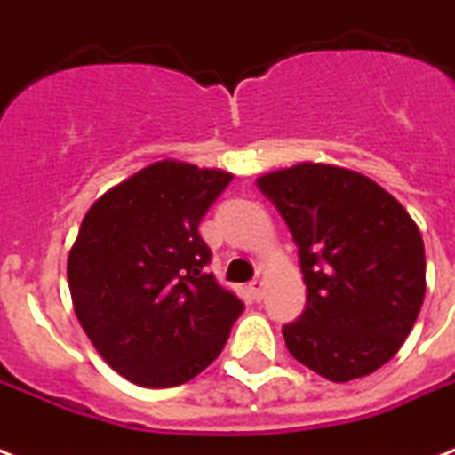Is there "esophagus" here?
<instances>
[{
  "mask_svg": "<svg viewBox=\"0 0 455 455\" xmlns=\"http://www.w3.org/2000/svg\"><path fill=\"white\" fill-rule=\"evenodd\" d=\"M264 283H267V269L257 271V276L250 281V292H252V298L259 302L264 295Z\"/></svg>",
  "mask_w": 455,
  "mask_h": 455,
  "instance_id": "esophagus-1",
  "label": "esophagus"
}]
</instances>
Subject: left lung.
I'll return each instance as SVG.
<instances>
[{"label":"left lung","mask_w":455,"mask_h":455,"mask_svg":"<svg viewBox=\"0 0 455 455\" xmlns=\"http://www.w3.org/2000/svg\"><path fill=\"white\" fill-rule=\"evenodd\" d=\"M257 186L298 245L307 307L288 352L331 382L385 366L425 299V245L406 207L373 179L323 163L267 172Z\"/></svg>","instance_id":"left-lung-1"}]
</instances>
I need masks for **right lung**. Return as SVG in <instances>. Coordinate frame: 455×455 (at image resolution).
I'll return each instance as SVG.
<instances>
[{"instance_id":"1","label":"right lung","mask_w":455,"mask_h":455,"mask_svg":"<svg viewBox=\"0 0 455 455\" xmlns=\"http://www.w3.org/2000/svg\"><path fill=\"white\" fill-rule=\"evenodd\" d=\"M231 172L157 160L94 200L68 255L75 316L113 371L141 387L203 373L243 311L205 274L198 224Z\"/></svg>"}]
</instances>
